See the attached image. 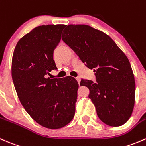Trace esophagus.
<instances>
[{"mask_svg": "<svg viewBox=\"0 0 146 146\" xmlns=\"http://www.w3.org/2000/svg\"><path fill=\"white\" fill-rule=\"evenodd\" d=\"M76 80H77V82H78V84H80V82H81V79H80V78L79 77H76Z\"/></svg>", "mask_w": 146, "mask_h": 146, "instance_id": "esophagus-1", "label": "esophagus"}]
</instances>
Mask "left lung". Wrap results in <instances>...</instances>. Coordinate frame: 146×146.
Returning <instances> with one entry per match:
<instances>
[{"instance_id": "8db88e82", "label": "left lung", "mask_w": 146, "mask_h": 146, "mask_svg": "<svg viewBox=\"0 0 146 146\" xmlns=\"http://www.w3.org/2000/svg\"><path fill=\"white\" fill-rule=\"evenodd\" d=\"M62 40L95 72L96 82L82 79L80 85L89 89L100 120L111 126L126 123L133 109L135 84L125 54L109 35L86 25L67 26Z\"/></svg>"}]
</instances>
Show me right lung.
<instances>
[{"label": "right lung", "instance_id": "add662e5", "mask_svg": "<svg viewBox=\"0 0 146 146\" xmlns=\"http://www.w3.org/2000/svg\"><path fill=\"white\" fill-rule=\"evenodd\" d=\"M64 25L35 27L17 43L12 60V78L24 109L37 123L47 128H62L75 113L79 84L72 76L50 79L57 70L54 50Z\"/></svg>", "mask_w": 146, "mask_h": 146}]
</instances>
